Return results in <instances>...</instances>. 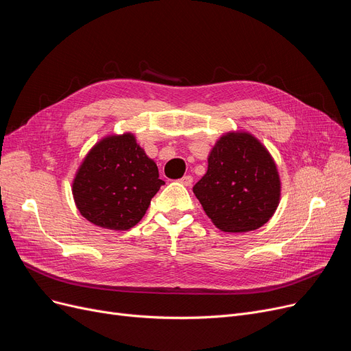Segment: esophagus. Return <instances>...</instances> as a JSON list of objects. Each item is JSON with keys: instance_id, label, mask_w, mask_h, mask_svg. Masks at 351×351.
Masks as SVG:
<instances>
[{"instance_id": "esophagus-1", "label": "esophagus", "mask_w": 351, "mask_h": 351, "mask_svg": "<svg viewBox=\"0 0 351 351\" xmlns=\"http://www.w3.org/2000/svg\"><path fill=\"white\" fill-rule=\"evenodd\" d=\"M180 182L181 184H184V186H191V182H193V177L191 176H184L182 178H180Z\"/></svg>"}]
</instances>
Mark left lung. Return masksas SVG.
Masks as SVG:
<instances>
[{"label": "left lung", "instance_id": "8db88e82", "mask_svg": "<svg viewBox=\"0 0 351 351\" xmlns=\"http://www.w3.org/2000/svg\"><path fill=\"white\" fill-rule=\"evenodd\" d=\"M193 191L208 219L227 232L257 230L278 203L281 182L267 148L250 132H227L208 156V169Z\"/></svg>", "mask_w": 351, "mask_h": 351}]
</instances>
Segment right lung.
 <instances>
[{
	"instance_id": "add662e5",
	"label": "right lung",
	"mask_w": 351,
	"mask_h": 351,
	"mask_svg": "<svg viewBox=\"0 0 351 351\" xmlns=\"http://www.w3.org/2000/svg\"><path fill=\"white\" fill-rule=\"evenodd\" d=\"M164 181L136 137L108 136L81 162L73 181L74 202L90 223L110 230L134 227Z\"/></svg>"
}]
</instances>
